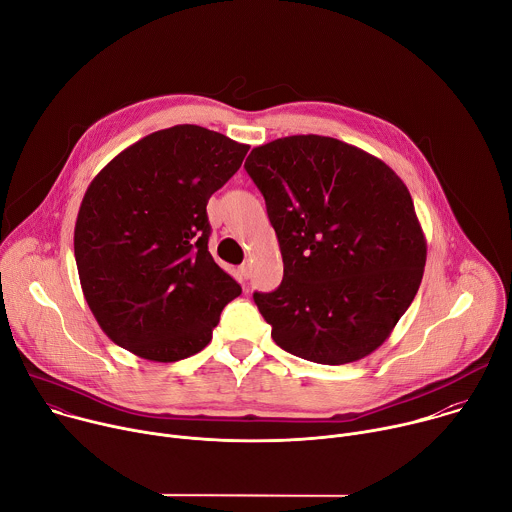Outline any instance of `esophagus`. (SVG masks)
Returning <instances> with one entry per match:
<instances>
[{
	"instance_id": "1",
	"label": "esophagus",
	"mask_w": 512,
	"mask_h": 512,
	"mask_svg": "<svg viewBox=\"0 0 512 512\" xmlns=\"http://www.w3.org/2000/svg\"><path fill=\"white\" fill-rule=\"evenodd\" d=\"M239 273H241L243 279H251V263H243V265L239 267Z\"/></svg>"
}]
</instances>
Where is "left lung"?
Masks as SVG:
<instances>
[{
    "instance_id": "obj_1",
    "label": "left lung",
    "mask_w": 512,
    "mask_h": 512,
    "mask_svg": "<svg viewBox=\"0 0 512 512\" xmlns=\"http://www.w3.org/2000/svg\"><path fill=\"white\" fill-rule=\"evenodd\" d=\"M245 170L283 259L281 285L253 294L275 344L320 364L369 356L423 277L427 243L407 186L383 160L314 133L253 148Z\"/></svg>"
}]
</instances>
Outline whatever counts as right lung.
Listing matches in <instances>:
<instances>
[{
  "label": "right lung",
  "instance_id": "obj_1",
  "mask_svg": "<svg viewBox=\"0 0 512 512\" xmlns=\"http://www.w3.org/2000/svg\"><path fill=\"white\" fill-rule=\"evenodd\" d=\"M249 145L204 129L154 131L89 184L75 225L85 300L121 348L154 362L200 352L241 285L208 253V198Z\"/></svg>",
  "mask_w": 512,
  "mask_h": 512
}]
</instances>
